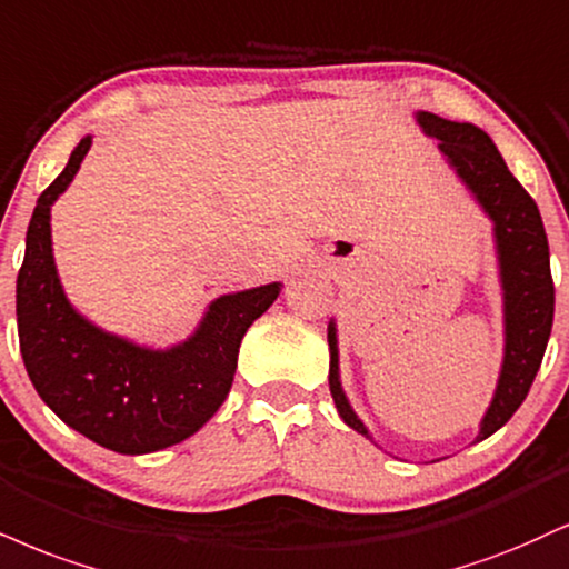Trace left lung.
I'll list each match as a JSON object with an SVG mask.
<instances>
[{
    "instance_id": "left-lung-1",
    "label": "left lung",
    "mask_w": 569,
    "mask_h": 569,
    "mask_svg": "<svg viewBox=\"0 0 569 569\" xmlns=\"http://www.w3.org/2000/svg\"><path fill=\"white\" fill-rule=\"evenodd\" d=\"M413 119L423 134L437 140V150L450 172L461 180L492 224V251L501 283L503 358L490 406L480 419L475 440L480 442L498 432L522 406L549 345L553 323L549 238L536 201L509 172L488 132L469 121H450L429 111H416ZM328 387L341 421L373 442V435L355 413L350 397L341 387L339 328L333 318L328 320Z\"/></svg>"
}]
</instances>
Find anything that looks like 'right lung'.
<instances>
[{"label": "right lung", "mask_w": 569, "mask_h": 569, "mask_svg": "<svg viewBox=\"0 0 569 569\" xmlns=\"http://www.w3.org/2000/svg\"><path fill=\"white\" fill-rule=\"evenodd\" d=\"M89 148L92 134H84L31 214L16 289L20 355L33 389L60 421L113 453H156L188 440L217 413L246 331L283 283L211 299L193 331L169 347L140 345L92 323L68 299L52 251V207Z\"/></svg>", "instance_id": "1"}]
</instances>
